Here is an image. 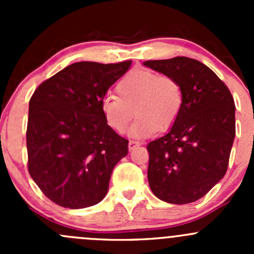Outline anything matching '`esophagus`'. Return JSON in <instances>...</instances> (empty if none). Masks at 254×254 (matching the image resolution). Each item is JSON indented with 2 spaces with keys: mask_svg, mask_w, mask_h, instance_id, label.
Returning <instances> with one entry per match:
<instances>
[{
  "mask_svg": "<svg viewBox=\"0 0 254 254\" xmlns=\"http://www.w3.org/2000/svg\"><path fill=\"white\" fill-rule=\"evenodd\" d=\"M137 146H140L139 141H135V140H130L129 141V150H134V148L137 147Z\"/></svg>",
  "mask_w": 254,
  "mask_h": 254,
  "instance_id": "1",
  "label": "esophagus"
}]
</instances>
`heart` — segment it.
<instances>
[{
	"instance_id": "heart-1",
	"label": "heart",
	"mask_w": 254,
	"mask_h": 254,
	"mask_svg": "<svg viewBox=\"0 0 254 254\" xmlns=\"http://www.w3.org/2000/svg\"><path fill=\"white\" fill-rule=\"evenodd\" d=\"M117 96L102 101L106 123L117 132H124L132 117H137L130 134L150 136L173 127L183 106V91L175 78L150 70H132L115 87Z\"/></svg>"
}]
</instances>
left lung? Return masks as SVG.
Listing matches in <instances>:
<instances>
[{"mask_svg":"<svg viewBox=\"0 0 254 254\" xmlns=\"http://www.w3.org/2000/svg\"><path fill=\"white\" fill-rule=\"evenodd\" d=\"M143 65L175 78L183 91L173 127L147 145L148 184L161 200L193 203L227 171L236 135L234 98L216 73L194 59L177 56Z\"/></svg>","mask_w":254,"mask_h":254,"instance_id":"obj_1","label":"left lung"}]
</instances>
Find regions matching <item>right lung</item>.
<instances>
[{"instance_id": "add662e5", "label": "right lung", "mask_w": 254, "mask_h": 254, "mask_svg": "<svg viewBox=\"0 0 254 254\" xmlns=\"http://www.w3.org/2000/svg\"><path fill=\"white\" fill-rule=\"evenodd\" d=\"M131 61H81L39 84L29 101L28 171L47 198L68 209L98 204L127 140L106 123L101 103Z\"/></svg>"}]
</instances>
